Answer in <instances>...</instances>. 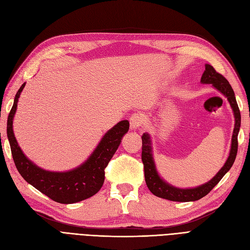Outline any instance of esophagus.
<instances>
[{
	"mask_svg": "<svg viewBox=\"0 0 250 250\" xmlns=\"http://www.w3.org/2000/svg\"><path fill=\"white\" fill-rule=\"evenodd\" d=\"M130 121V127L132 129H137V128H140L143 126L144 122H145V118L142 115V113H133L132 116L129 118Z\"/></svg>",
	"mask_w": 250,
	"mask_h": 250,
	"instance_id": "34e87169",
	"label": "esophagus"
}]
</instances>
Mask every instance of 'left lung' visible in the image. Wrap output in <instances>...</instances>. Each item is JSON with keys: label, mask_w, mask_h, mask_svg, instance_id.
<instances>
[{"label": "left lung", "mask_w": 250, "mask_h": 250, "mask_svg": "<svg viewBox=\"0 0 250 250\" xmlns=\"http://www.w3.org/2000/svg\"><path fill=\"white\" fill-rule=\"evenodd\" d=\"M201 82L213 84L214 87H216L218 90H220V92L228 98V100L233 110L234 128L231 139V149L229 156L225 165L221 168V170L219 171L217 173V175L214 176L213 179H210L208 183L194 188H178L165 183V181L158 176L153 162L152 152H151L150 138L148 133H144L142 137V162L144 164L145 180L150 192L157 196V197L179 202L199 200L213 190L215 186L222 179L225 174L229 171L231 166L233 165L234 160H236L238 152V133L241 125V113L236 97H234L233 89L231 88L229 82L226 80L223 75L218 73L214 67L209 64H206V71H204L201 77Z\"/></svg>", "instance_id": "left-lung-1"}]
</instances>
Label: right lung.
I'll return each instance as SVG.
<instances>
[{
    "mask_svg": "<svg viewBox=\"0 0 250 250\" xmlns=\"http://www.w3.org/2000/svg\"><path fill=\"white\" fill-rule=\"evenodd\" d=\"M22 84L14 98L7 121L8 137L13 162L21 177L40 192L59 203H75L92 197L100 191L105 178V168L117 151L121 139L129 129L127 120L121 121L102 138L88 160L80 167L67 172H50L37 167L22 153L12 130V120L18 107Z\"/></svg>",
    "mask_w": 250,
    "mask_h": 250,
    "instance_id": "add662e5",
    "label": "right lung"
}]
</instances>
